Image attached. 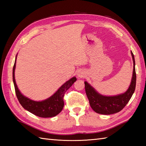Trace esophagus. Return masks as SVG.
Returning <instances> with one entry per match:
<instances>
[{"label": "esophagus", "mask_w": 146, "mask_h": 146, "mask_svg": "<svg viewBox=\"0 0 146 146\" xmlns=\"http://www.w3.org/2000/svg\"><path fill=\"white\" fill-rule=\"evenodd\" d=\"M83 74L82 73H77V76H78V77H80V78H81V77H82L83 76Z\"/></svg>", "instance_id": "34e87169"}]
</instances>
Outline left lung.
I'll use <instances>...</instances> for the list:
<instances>
[{"label": "left lung", "mask_w": 146, "mask_h": 146, "mask_svg": "<svg viewBox=\"0 0 146 146\" xmlns=\"http://www.w3.org/2000/svg\"><path fill=\"white\" fill-rule=\"evenodd\" d=\"M134 68L131 85L127 90L123 94L115 96H104L95 90L94 88L85 82V92L88 98L90 105L95 112L103 115L115 113L122 110L127 104L134 93L136 85V73L134 56L131 51Z\"/></svg>", "instance_id": "left-lung-1"}]
</instances>
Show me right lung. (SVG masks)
I'll return each instance as SVG.
<instances>
[{"instance_id": "add662e5", "label": "right lung", "mask_w": 146, "mask_h": 146, "mask_svg": "<svg viewBox=\"0 0 146 146\" xmlns=\"http://www.w3.org/2000/svg\"><path fill=\"white\" fill-rule=\"evenodd\" d=\"M17 55L15 57V63L13 66V82L14 85L15 94L21 105L24 109L29 111V112L33 113L36 116L43 118L52 117L60 113L63 110L64 107L63 97L64 95L68 89H69L74 82L76 81V77H73L68 80L66 83L62 85L56 93L51 97L46 100L41 102H37L31 100L27 97H26L21 94L19 90L18 89L15 80V64H16Z\"/></svg>"}]
</instances>
